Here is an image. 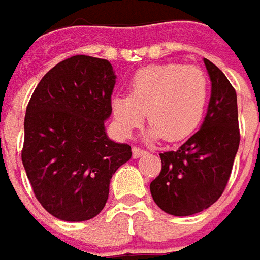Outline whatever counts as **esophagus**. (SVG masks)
Returning a JSON list of instances; mask_svg holds the SVG:
<instances>
[{
  "instance_id": "esophagus-1",
  "label": "esophagus",
  "mask_w": 260,
  "mask_h": 260,
  "mask_svg": "<svg viewBox=\"0 0 260 260\" xmlns=\"http://www.w3.org/2000/svg\"><path fill=\"white\" fill-rule=\"evenodd\" d=\"M133 158H140L141 155H144L147 151L143 150V148H140V147H133Z\"/></svg>"
}]
</instances>
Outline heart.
<instances>
[{
	"mask_svg": "<svg viewBox=\"0 0 260 260\" xmlns=\"http://www.w3.org/2000/svg\"><path fill=\"white\" fill-rule=\"evenodd\" d=\"M209 81L198 67L178 62L152 64L136 71L128 95L112 99V115L119 132L130 136L147 119L150 139L178 141L194 132L203 117Z\"/></svg>",
	"mask_w": 260,
	"mask_h": 260,
	"instance_id": "b5f03b06",
	"label": "heart"
}]
</instances>
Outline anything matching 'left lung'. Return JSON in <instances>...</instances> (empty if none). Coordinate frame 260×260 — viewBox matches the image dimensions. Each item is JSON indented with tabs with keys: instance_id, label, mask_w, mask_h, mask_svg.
Masks as SVG:
<instances>
[{
	"instance_id": "1",
	"label": "left lung",
	"mask_w": 260,
	"mask_h": 260,
	"mask_svg": "<svg viewBox=\"0 0 260 260\" xmlns=\"http://www.w3.org/2000/svg\"><path fill=\"white\" fill-rule=\"evenodd\" d=\"M211 96L200 130L178 150L159 154L162 169L151 182V196L178 217L209 209L224 192L239 147L237 92L220 68L204 58Z\"/></svg>"
}]
</instances>
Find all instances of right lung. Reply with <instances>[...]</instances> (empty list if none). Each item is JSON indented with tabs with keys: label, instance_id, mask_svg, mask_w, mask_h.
<instances>
[{
	"label": "right lung",
	"instance_id": "1",
	"mask_svg": "<svg viewBox=\"0 0 260 260\" xmlns=\"http://www.w3.org/2000/svg\"><path fill=\"white\" fill-rule=\"evenodd\" d=\"M115 84L108 60L73 56L40 80L27 104L22 162L39 203L56 218L99 214L112 176L132 158L130 145L105 132Z\"/></svg>",
	"mask_w": 260,
	"mask_h": 260
}]
</instances>
